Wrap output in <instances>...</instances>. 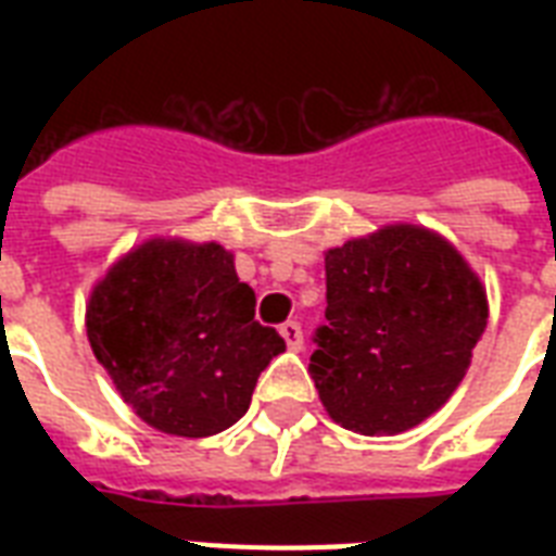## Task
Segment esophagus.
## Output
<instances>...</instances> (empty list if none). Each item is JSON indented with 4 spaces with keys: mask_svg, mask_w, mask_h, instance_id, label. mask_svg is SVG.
I'll return each instance as SVG.
<instances>
[{
    "mask_svg": "<svg viewBox=\"0 0 556 556\" xmlns=\"http://www.w3.org/2000/svg\"><path fill=\"white\" fill-rule=\"evenodd\" d=\"M279 334H282V340H286L288 349H294V352H300L303 349V329H300V323L288 320L279 326Z\"/></svg>",
    "mask_w": 556,
    "mask_h": 556,
    "instance_id": "esophagus-1",
    "label": "esophagus"
}]
</instances>
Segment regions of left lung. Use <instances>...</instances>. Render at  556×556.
Listing matches in <instances>:
<instances>
[{
	"mask_svg": "<svg viewBox=\"0 0 556 556\" xmlns=\"http://www.w3.org/2000/svg\"><path fill=\"white\" fill-rule=\"evenodd\" d=\"M326 300L308 375L331 421L361 435H397L439 413L488 326L479 274L409 222L329 248Z\"/></svg>",
	"mask_w": 556,
	"mask_h": 556,
	"instance_id": "1",
	"label": "left lung"
}]
</instances>
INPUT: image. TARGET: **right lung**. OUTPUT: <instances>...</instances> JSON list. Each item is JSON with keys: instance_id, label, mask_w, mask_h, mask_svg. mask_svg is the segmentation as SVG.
<instances>
[{"instance_id": "obj_1", "label": "right lung", "mask_w": 556, "mask_h": 556, "mask_svg": "<svg viewBox=\"0 0 556 556\" xmlns=\"http://www.w3.org/2000/svg\"><path fill=\"white\" fill-rule=\"evenodd\" d=\"M253 288L218 242L152 236L94 282L86 334L143 424L207 439L251 406L260 371L286 340L253 320Z\"/></svg>"}]
</instances>
